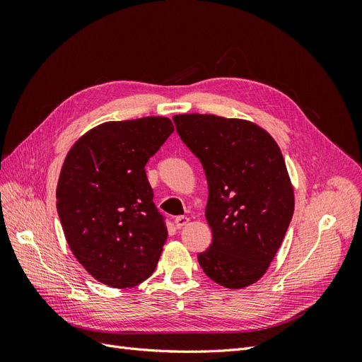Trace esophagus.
I'll list each match as a JSON object with an SVG mask.
<instances>
[{"mask_svg":"<svg viewBox=\"0 0 362 362\" xmlns=\"http://www.w3.org/2000/svg\"><path fill=\"white\" fill-rule=\"evenodd\" d=\"M189 221H190V218L187 216H178L177 218H175V225H177L178 229H181L182 226H185V225L189 223Z\"/></svg>","mask_w":362,"mask_h":362,"instance_id":"obj_1","label":"esophagus"}]
</instances>
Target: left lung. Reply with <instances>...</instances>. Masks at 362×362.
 <instances>
[{
  "mask_svg": "<svg viewBox=\"0 0 362 362\" xmlns=\"http://www.w3.org/2000/svg\"><path fill=\"white\" fill-rule=\"evenodd\" d=\"M173 122L208 182L205 217L213 240L199 264L221 286L245 288L267 272L293 217L294 192L281 149L249 120L192 113Z\"/></svg>",
  "mask_w": 362,
  "mask_h": 362,
  "instance_id": "left-lung-1",
  "label": "left lung"
}]
</instances>
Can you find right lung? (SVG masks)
<instances>
[{"label": "right lung", "mask_w": 362, "mask_h": 362, "mask_svg": "<svg viewBox=\"0 0 362 362\" xmlns=\"http://www.w3.org/2000/svg\"><path fill=\"white\" fill-rule=\"evenodd\" d=\"M173 133L169 117L105 122L87 131L64 158L57 211L80 264L108 287L148 279L166 243L145 166Z\"/></svg>", "instance_id": "obj_1"}]
</instances>
